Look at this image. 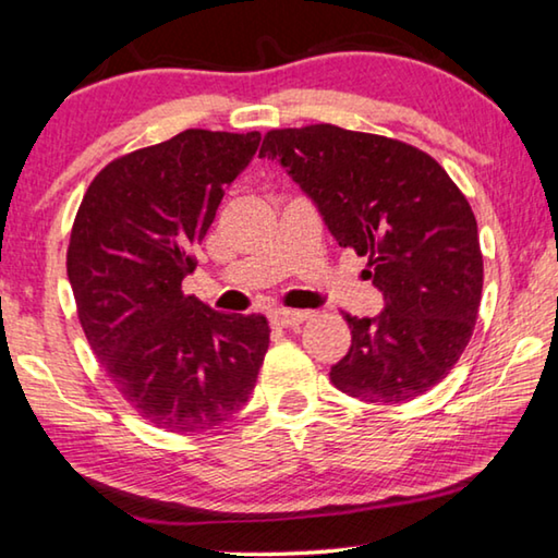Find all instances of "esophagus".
<instances>
[{"instance_id": "esophagus-1", "label": "esophagus", "mask_w": 558, "mask_h": 558, "mask_svg": "<svg viewBox=\"0 0 558 558\" xmlns=\"http://www.w3.org/2000/svg\"><path fill=\"white\" fill-rule=\"evenodd\" d=\"M306 312H294V308H274V312H269V322L271 327H299V324L306 322Z\"/></svg>"}]
</instances>
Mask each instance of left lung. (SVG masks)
Returning a JSON list of instances; mask_svg holds the SVG:
<instances>
[{"label": "left lung", "mask_w": 558, "mask_h": 558, "mask_svg": "<svg viewBox=\"0 0 558 558\" xmlns=\"http://www.w3.org/2000/svg\"><path fill=\"white\" fill-rule=\"evenodd\" d=\"M259 157L316 204L339 246L368 256L376 316L347 314L351 347L329 379L368 404H401L436 387L466 349L484 287L466 196L426 151L333 124L274 130Z\"/></svg>", "instance_id": "1"}]
</instances>
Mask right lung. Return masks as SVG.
<instances>
[{"label": "right lung", "mask_w": 558, "mask_h": 558, "mask_svg": "<svg viewBox=\"0 0 558 558\" xmlns=\"http://www.w3.org/2000/svg\"><path fill=\"white\" fill-rule=\"evenodd\" d=\"M262 134L184 130L94 177L76 211L66 274L82 329L117 391L177 434L227 424L250 401L269 322L182 294L194 246Z\"/></svg>", "instance_id": "obj_1"}]
</instances>
